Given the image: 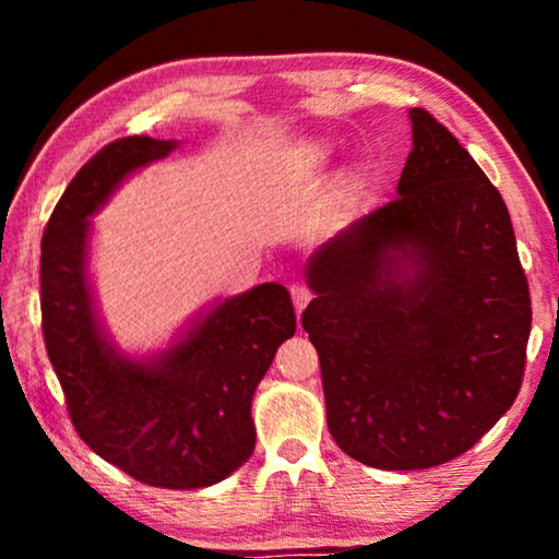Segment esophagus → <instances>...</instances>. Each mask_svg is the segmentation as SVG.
I'll list each match as a JSON object with an SVG mask.
<instances>
[{
    "mask_svg": "<svg viewBox=\"0 0 559 559\" xmlns=\"http://www.w3.org/2000/svg\"><path fill=\"white\" fill-rule=\"evenodd\" d=\"M290 298H293V306H296V313L300 316L302 308H306L310 298H313V290H310L308 286H302V283H293Z\"/></svg>",
    "mask_w": 559,
    "mask_h": 559,
    "instance_id": "obj_1",
    "label": "esophagus"
}]
</instances>
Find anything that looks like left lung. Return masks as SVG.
<instances>
[{
	"instance_id": "obj_1",
	"label": "left lung",
	"mask_w": 559,
	"mask_h": 559,
	"mask_svg": "<svg viewBox=\"0 0 559 559\" xmlns=\"http://www.w3.org/2000/svg\"><path fill=\"white\" fill-rule=\"evenodd\" d=\"M400 197L308 261L302 330L318 349L328 429L372 468L466 453L513 406L533 308L508 206L429 110H409Z\"/></svg>"
}]
</instances>
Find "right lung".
<instances>
[{"label":"right lung","mask_w":559,"mask_h":559,"mask_svg":"<svg viewBox=\"0 0 559 559\" xmlns=\"http://www.w3.org/2000/svg\"><path fill=\"white\" fill-rule=\"evenodd\" d=\"M175 145L120 138L71 179L41 239V330L75 433L140 484L192 490L249 461L253 392L278 345L296 333V310L281 283H263L219 302L150 362L120 357L106 343L86 278V219L122 177Z\"/></svg>","instance_id":"obj_1"}]
</instances>
